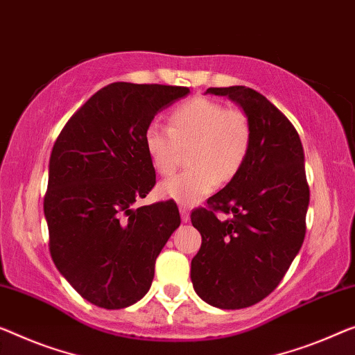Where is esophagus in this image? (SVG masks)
Returning a JSON list of instances; mask_svg holds the SVG:
<instances>
[{"label":"esophagus","mask_w":355,"mask_h":355,"mask_svg":"<svg viewBox=\"0 0 355 355\" xmlns=\"http://www.w3.org/2000/svg\"><path fill=\"white\" fill-rule=\"evenodd\" d=\"M180 215H182L183 223H188V221H189V211H188V209L180 207Z\"/></svg>","instance_id":"34e87169"}]
</instances>
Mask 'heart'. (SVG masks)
<instances>
[{"label":"heart","mask_w":355,"mask_h":355,"mask_svg":"<svg viewBox=\"0 0 355 355\" xmlns=\"http://www.w3.org/2000/svg\"><path fill=\"white\" fill-rule=\"evenodd\" d=\"M148 157L162 177L172 175L189 151L191 168L166 180L162 198L189 207L210 194L220 182H230L244 166L252 146V124L242 110L194 97L177 105L168 114V127L151 123L144 134Z\"/></svg>","instance_id":"obj_1"}]
</instances>
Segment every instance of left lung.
I'll list each match as a JSON object with an SVG mask.
<instances>
[{
  "label": "left lung",
  "mask_w": 355,
  "mask_h": 355,
  "mask_svg": "<svg viewBox=\"0 0 355 355\" xmlns=\"http://www.w3.org/2000/svg\"><path fill=\"white\" fill-rule=\"evenodd\" d=\"M239 103L252 146L239 173L191 211L202 244L191 261L193 287L205 303L242 309L272 292L306 234L309 184L300 135L282 111L245 86L209 87ZM218 211L232 218L220 220Z\"/></svg>",
  "instance_id": "obj_1"
}]
</instances>
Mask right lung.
I'll return each mask as SVG.
<instances>
[{
	"label": "right lung",
	"mask_w": 355,
	"mask_h": 355,
	"mask_svg": "<svg viewBox=\"0 0 355 355\" xmlns=\"http://www.w3.org/2000/svg\"><path fill=\"white\" fill-rule=\"evenodd\" d=\"M188 94L183 86L108 84L68 119L52 148L44 196L52 261L98 308L144 298L157 255L182 223L173 200L134 204L156 184L145 129Z\"/></svg>",
	"instance_id": "obj_1"
}]
</instances>
